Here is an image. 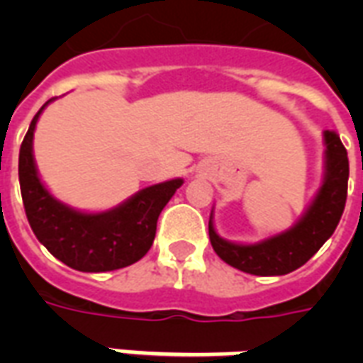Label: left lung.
Returning <instances> with one entry per match:
<instances>
[{"mask_svg": "<svg viewBox=\"0 0 363 363\" xmlns=\"http://www.w3.org/2000/svg\"><path fill=\"white\" fill-rule=\"evenodd\" d=\"M326 143V175L315 201L301 220L288 232L254 245L224 241L209 220V239L215 252L226 264L250 275H286L307 264L318 248L332 238L347 203L349 156L335 131H324Z\"/></svg>", "mask_w": 363, "mask_h": 363, "instance_id": "1", "label": "left lung"}]
</instances>
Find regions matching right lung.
Returning a JSON list of instances; mask_svg holds the SVG:
<instances>
[{"mask_svg":"<svg viewBox=\"0 0 363 363\" xmlns=\"http://www.w3.org/2000/svg\"><path fill=\"white\" fill-rule=\"evenodd\" d=\"M45 105L33 116L18 156L20 192L35 238L54 258L77 271L101 273L135 264L152 247L160 213L182 179L145 188L107 213L88 215L69 209L43 186L31 154L33 130Z\"/></svg>","mask_w":363,"mask_h":363,"instance_id":"add662e5","label":"right lung"}]
</instances>
